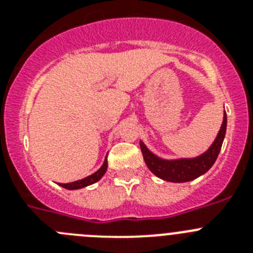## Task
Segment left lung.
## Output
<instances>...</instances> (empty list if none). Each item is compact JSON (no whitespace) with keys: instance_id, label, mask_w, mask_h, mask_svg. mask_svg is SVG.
<instances>
[{"instance_id":"8db88e82","label":"left lung","mask_w":253,"mask_h":253,"mask_svg":"<svg viewBox=\"0 0 253 253\" xmlns=\"http://www.w3.org/2000/svg\"><path fill=\"white\" fill-rule=\"evenodd\" d=\"M225 130H227V114L224 113L222 128L219 130L211 147L204 154L196 158H191V160H162L151 153L142 142H140V149H142L146 165L157 177L165 181H169V182H187V181L202 176L213 166L219 152H220V148H222Z\"/></svg>"}]
</instances>
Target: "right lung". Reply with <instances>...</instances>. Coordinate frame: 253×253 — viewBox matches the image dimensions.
Returning a JSON list of instances; mask_svg holds the SVG:
<instances>
[{"instance_id": "right-lung-1", "label": "right lung", "mask_w": 253, "mask_h": 253, "mask_svg": "<svg viewBox=\"0 0 253 253\" xmlns=\"http://www.w3.org/2000/svg\"><path fill=\"white\" fill-rule=\"evenodd\" d=\"M106 169H107V160H105V162H104V165L101 166V169H100L99 171H96L93 175L88 176V177H86V178H82V180L75 181V182H69V184H60V186L64 187V189H67V190L82 189V187H86V186H88V185H92V184H95V182H97V181H99L100 178L104 176V173L106 172Z\"/></svg>"}]
</instances>
